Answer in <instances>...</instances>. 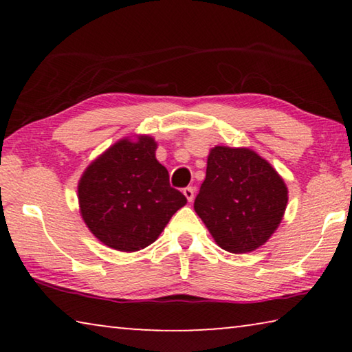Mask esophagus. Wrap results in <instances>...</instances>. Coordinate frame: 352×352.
<instances>
[{
  "label": "esophagus",
  "mask_w": 352,
  "mask_h": 352,
  "mask_svg": "<svg viewBox=\"0 0 352 352\" xmlns=\"http://www.w3.org/2000/svg\"><path fill=\"white\" fill-rule=\"evenodd\" d=\"M183 194H184V197L188 199V201H192L194 200V188L192 186L184 188L183 189Z\"/></svg>",
  "instance_id": "34e87169"
}]
</instances>
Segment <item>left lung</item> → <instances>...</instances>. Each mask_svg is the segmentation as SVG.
I'll list each match as a JSON object with an SVG mask.
<instances>
[{"label":"left lung","mask_w":352,"mask_h":352,"mask_svg":"<svg viewBox=\"0 0 352 352\" xmlns=\"http://www.w3.org/2000/svg\"><path fill=\"white\" fill-rule=\"evenodd\" d=\"M287 200L283 178L252 148L216 146L194 210L220 248L241 254L270 239Z\"/></svg>","instance_id":"1"}]
</instances>
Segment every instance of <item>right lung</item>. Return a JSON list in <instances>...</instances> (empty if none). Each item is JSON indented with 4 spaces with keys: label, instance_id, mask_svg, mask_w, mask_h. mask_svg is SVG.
Instances as JSON below:
<instances>
[{
    "label": "right lung",
    "instance_id": "obj_1",
    "mask_svg": "<svg viewBox=\"0 0 352 352\" xmlns=\"http://www.w3.org/2000/svg\"><path fill=\"white\" fill-rule=\"evenodd\" d=\"M147 135L124 138L83 172L77 197L83 222L118 252H138L158 239L186 197L169 184V172L155 158Z\"/></svg>",
    "mask_w": 352,
    "mask_h": 352
}]
</instances>
